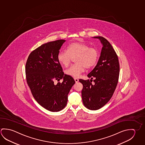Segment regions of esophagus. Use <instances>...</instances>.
<instances>
[{
  "instance_id": "esophagus-1",
  "label": "esophagus",
  "mask_w": 145,
  "mask_h": 145,
  "mask_svg": "<svg viewBox=\"0 0 145 145\" xmlns=\"http://www.w3.org/2000/svg\"><path fill=\"white\" fill-rule=\"evenodd\" d=\"M74 80L75 81V82L77 83V82H78L79 81V80L77 78H74Z\"/></svg>"
}]
</instances>
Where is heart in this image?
Segmentation results:
<instances>
[{
    "mask_svg": "<svg viewBox=\"0 0 145 145\" xmlns=\"http://www.w3.org/2000/svg\"><path fill=\"white\" fill-rule=\"evenodd\" d=\"M76 64L67 69L66 73L69 76L77 78L84 71L86 68H91L97 64L99 59V50L95 48L81 42H72L57 54V60L61 64L68 67L73 57H76Z\"/></svg>",
    "mask_w": 145,
    "mask_h": 145,
    "instance_id": "1",
    "label": "heart"
}]
</instances>
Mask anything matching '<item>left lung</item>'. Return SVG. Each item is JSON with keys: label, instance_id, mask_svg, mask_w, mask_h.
I'll return each mask as SVG.
<instances>
[{"label": "left lung", "instance_id": "left-lung-1", "mask_svg": "<svg viewBox=\"0 0 145 145\" xmlns=\"http://www.w3.org/2000/svg\"><path fill=\"white\" fill-rule=\"evenodd\" d=\"M93 38L99 39L102 44L100 58L95 68L88 75L91 79H79V82L83 85L81 95L84 106L97 110L106 104L113 95L118 81L120 67L117 55L109 42L102 36ZM93 78L94 82L92 84Z\"/></svg>", "mask_w": 145, "mask_h": 145}]
</instances>
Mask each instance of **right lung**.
<instances>
[{
	"mask_svg": "<svg viewBox=\"0 0 145 145\" xmlns=\"http://www.w3.org/2000/svg\"><path fill=\"white\" fill-rule=\"evenodd\" d=\"M65 40L50 41L34 50L29 56L25 71L26 80L37 102L51 112L62 110L66 106L68 95L75 83L64 74L57 54ZM63 80L55 85L54 81Z\"/></svg>",
	"mask_w": 145,
	"mask_h": 145,
	"instance_id": "obj_1",
	"label": "right lung"
}]
</instances>
